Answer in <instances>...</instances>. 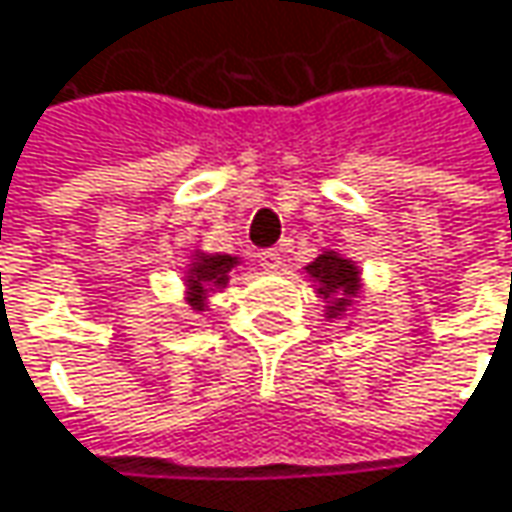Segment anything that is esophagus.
Listing matches in <instances>:
<instances>
[{
	"label": "esophagus",
	"mask_w": 512,
	"mask_h": 512,
	"mask_svg": "<svg viewBox=\"0 0 512 512\" xmlns=\"http://www.w3.org/2000/svg\"><path fill=\"white\" fill-rule=\"evenodd\" d=\"M259 265H262L265 271H279V268H282V253H279L276 247L262 250V253H259Z\"/></svg>",
	"instance_id": "obj_1"
}]
</instances>
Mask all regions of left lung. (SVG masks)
<instances>
[{
    "instance_id": "1",
    "label": "left lung",
    "mask_w": 512,
    "mask_h": 512,
    "mask_svg": "<svg viewBox=\"0 0 512 512\" xmlns=\"http://www.w3.org/2000/svg\"><path fill=\"white\" fill-rule=\"evenodd\" d=\"M306 274L314 282V291L326 300L323 311L329 320L344 317L355 306L361 294V271L349 256L338 250H323L311 265H306Z\"/></svg>"
}]
</instances>
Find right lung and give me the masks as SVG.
Listing matches in <instances>:
<instances>
[{
  "label": "right lung",
  "instance_id": "1",
  "mask_svg": "<svg viewBox=\"0 0 512 512\" xmlns=\"http://www.w3.org/2000/svg\"><path fill=\"white\" fill-rule=\"evenodd\" d=\"M241 265L238 256L230 253H201L195 250L192 265L186 268V303L192 311L206 309L209 294H215L218 288H227L230 274Z\"/></svg>",
  "mask_w": 512,
  "mask_h": 512
}]
</instances>
